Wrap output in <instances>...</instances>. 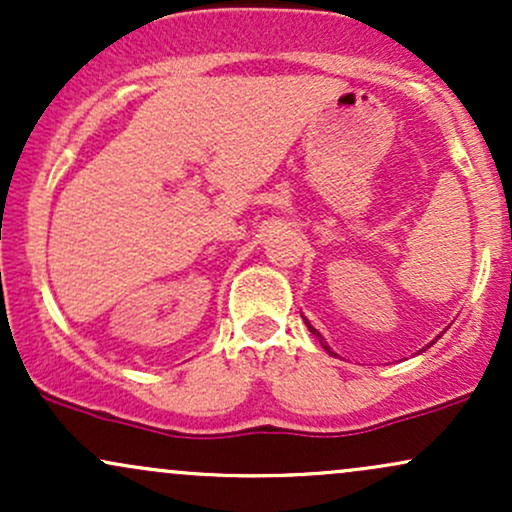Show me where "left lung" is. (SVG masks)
Masks as SVG:
<instances>
[{
    "label": "left lung",
    "mask_w": 512,
    "mask_h": 512,
    "mask_svg": "<svg viewBox=\"0 0 512 512\" xmlns=\"http://www.w3.org/2000/svg\"><path fill=\"white\" fill-rule=\"evenodd\" d=\"M305 325H308V330H310V332H313L317 339H320L322 349H327V351H330V346H327V344H325V339H322V334H320V332H317V330H315V327H313V325H310V322H308V320H305ZM330 354H332V351H330Z\"/></svg>",
    "instance_id": "obj_1"
}]
</instances>
